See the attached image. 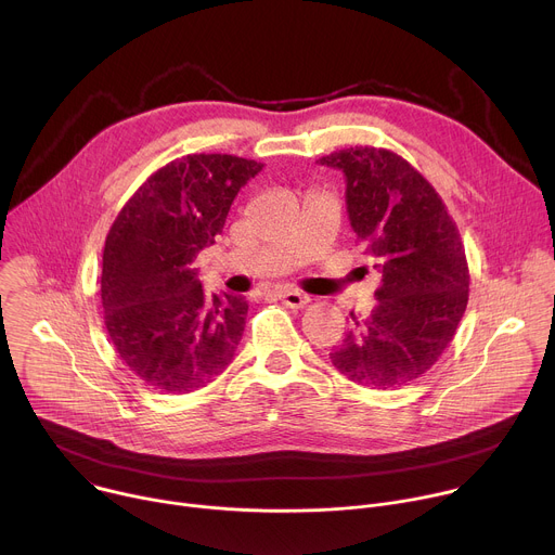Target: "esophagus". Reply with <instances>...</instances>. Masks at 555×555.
<instances>
[{"label":"esophagus","instance_id":"1","mask_svg":"<svg viewBox=\"0 0 555 555\" xmlns=\"http://www.w3.org/2000/svg\"><path fill=\"white\" fill-rule=\"evenodd\" d=\"M279 300H283L287 307H305L307 302H309V296L307 294H302V292H298V289H281L279 294Z\"/></svg>","mask_w":555,"mask_h":555}]
</instances>
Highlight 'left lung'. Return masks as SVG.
Wrapping results in <instances>:
<instances>
[{"instance_id":"1","label":"left lung","mask_w":555,"mask_h":555,"mask_svg":"<svg viewBox=\"0 0 555 555\" xmlns=\"http://www.w3.org/2000/svg\"><path fill=\"white\" fill-rule=\"evenodd\" d=\"M319 163L345 173L351 228L379 272L377 305L353 315L332 364L362 386H404L439 360L463 319L469 274L456 223L398 153L351 146Z\"/></svg>"}]
</instances>
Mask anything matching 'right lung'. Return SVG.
<instances>
[{"label": "right lung", "instance_id": "right-lung-1", "mask_svg": "<svg viewBox=\"0 0 555 555\" xmlns=\"http://www.w3.org/2000/svg\"><path fill=\"white\" fill-rule=\"evenodd\" d=\"M261 163L193 153L157 169L122 206L103 250L105 327L144 384L189 392L232 362L248 300L206 296L193 261L215 244L228 210Z\"/></svg>", "mask_w": 555, "mask_h": 555}]
</instances>
